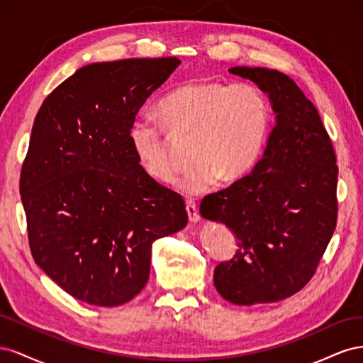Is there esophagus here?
<instances>
[{
  "instance_id": "obj_1",
  "label": "esophagus",
  "mask_w": 363,
  "mask_h": 363,
  "mask_svg": "<svg viewBox=\"0 0 363 363\" xmlns=\"http://www.w3.org/2000/svg\"><path fill=\"white\" fill-rule=\"evenodd\" d=\"M186 212H188V218L191 223H199L200 221V213H199V208H196L195 203L188 201L186 203Z\"/></svg>"
}]
</instances>
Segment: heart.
Returning <instances> with one entry per match:
<instances>
[{"label": "heart", "mask_w": 363, "mask_h": 363, "mask_svg": "<svg viewBox=\"0 0 363 363\" xmlns=\"http://www.w3.org/2000/svg\"><path fill=\"white\" fill-rule=\"evenodd\" d=\"M174 136H192L191 163L175 180L184 195H200L218 183L235 182L255 167L271 130V106L259 87L195 80L171 91L157 106ZM135 156L151 179L168 183L172 160L163 128L138 118L128 128Z\"/></svg>", "instance_id": "heart-1"}]
</instances>
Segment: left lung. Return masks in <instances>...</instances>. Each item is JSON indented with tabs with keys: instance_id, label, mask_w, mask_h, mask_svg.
<instances>
[{
	"instance_id": "left-lung-1",
	"label": "left lung",
	"mask_w": 363,
	"mask_h": 363,
	"mask_svg": "<svg viewBox=\"0 0 363 363\" xmlns=\"http://www.w3.org/2000/svg\"><path fill=\"white\" fill-rule=\"evenodd\" d=\"M228 72L268 95L276 125L250 174L200 204V215L225 224L239 247L215 268L213 283L238 306L276 303L312 279L333 236L336 157L316 107L288 75L250 67Z\"/></svg>"
}]
</instances>
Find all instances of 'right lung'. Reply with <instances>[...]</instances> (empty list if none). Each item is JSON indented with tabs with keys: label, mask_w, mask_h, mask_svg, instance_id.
Returning <instances> with one entry per match:
<instances>
[{
	"label": "right lung",
	"mask_w": 363,
	"mask_h": 363,
	"mask_svg": "<svg viewBox=\"0 0 363 363\" xmlns=\"http://www.w3.org/2000/svg\"><path fill=\"white\" fill-rule=\"evenodd\" d=\"M177 57L96 62L42 103L19 192L36 265L74 298L121 306L144 289L155 240L188 224L182 196L140 168L128 128Z\"/></svg>",
	"instance_id": "obj_1"
}]
</instances>
